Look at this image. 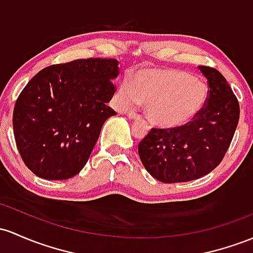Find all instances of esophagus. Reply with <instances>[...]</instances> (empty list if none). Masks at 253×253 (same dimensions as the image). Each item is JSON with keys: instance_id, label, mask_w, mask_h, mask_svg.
<instances>
[{"instance_id": "34e87169", "label": "esophagus", "mask_w": 253, "mask_h": 253, "mask_svg": "<svg viewBox=\"0 0 253 253\" xmlns=\"http://www.w3.org/2000/svg\"><path fill=\"white\" fill-rule=\"evenodd\" d=\"M127 116H128L129 119H132V120H140L139 114H135L134 112H128L127 113Z\"/></svg>"}]
</instances>
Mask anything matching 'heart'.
Returning <instances> with one entry per match:
<instances>
[{
  "mask_svg": "<svg viewBox=\"0 0 253 253\" xmlns=\"http://www.w3.org/2000/svg\"><path fill=\"white\" fill-rule=\"evenodd\" d=\"M209 86L187 72L145 68L135 72L119 88L124 108L145 104L146 115L161 128H179L192 122L207 105Z\"/></svg>",
  "mask_w": 253,
  "mask_h": 253,
  "instance_id": "b5f03b06",
  "label": "heart"
}]
</instances>
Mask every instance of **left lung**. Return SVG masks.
<instances>
[{
  "label": "left lung",
  "instance_id": "8db88e82",
  "mask_svg": "<svg viewBox=\"0 0 253 253\" xmlns=\"http://www.w3.org/2000/svg\"><path fill=\"white\" fill-rule=\"evenodd\" d=\"M198 68L209 85L203 112L179 128H152L138 145L144 168L165 184L192 181L212 171L223 160L239 122V102L224 77L215 68Z\"/></svg>",
  "mask_w": 253,
  "mask_h": 253
}]
</instances>
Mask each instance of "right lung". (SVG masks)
<instances>
[{
  "label": "right lung",
  "mask_w": 253,
  "mask_h": 253,
  "mask_svg": "<svg viewBox=\"0 0 253 253\" xmlns=\"http://www.w3.org/2000/svg\"><path fill=\"white\" fill-rule=\"evenodd\" d=\"M119 61L74 60L38 72L13 112L16 148L26 167L46 180L77 175L87 162L116 88Z\"/></svg>",
  "instance_id": "right-lung-1"
}]
</instances>
